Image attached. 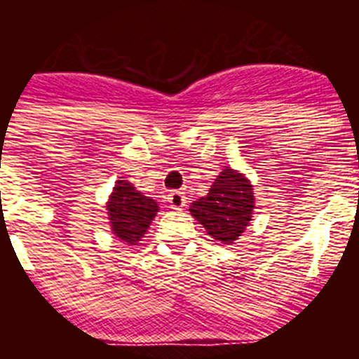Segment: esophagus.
Returning <instances> with one entry per match:
<instances>
[{"label": "esophagus", "instance_id": "1", "mask_svg": "<svg viewBox=\"0 0 359 359\" xmlns=\"http://www.w3.org/2000/svg\"><path fill=\"white\" fill-rule=\"evenodd\" d=\"M167 201H169L170 208H183L187 207V196L183 194L182 190H172L169 196H167Z\"/></svg>", "mask_w": 359, "mask_h": 359}]
</instances>
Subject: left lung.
I'll return each mask as SVG.
<instances>
[{"instance_id":"left-lung-1","label":"left lung","mask_w":359,"mask_h":359,"mask_svg":"<svg viewBox=\"0 0 359 359\" xmlns=\"http://www.w3.org/2000/svg\"><path fill=\"white\" fill-rule=\"evenodd\" d=\"M253 189L243 174L224 169L215 177L205 198L190 205V214L205 226L208 236L231 244L252 221Z\"/></svg>"}]
</instances>
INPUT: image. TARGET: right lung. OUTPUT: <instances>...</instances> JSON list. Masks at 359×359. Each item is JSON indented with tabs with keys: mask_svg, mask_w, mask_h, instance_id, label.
<instances>
[{
	"mask_svg": "<svg viewBox=\"0 0 359 359\" xmlns=\"http://www.w3.org/2000/svg\"><path fill=\"white\" fill-rule=\"evenodd\" d=\"M156 212L158 205L154 199L142 196L126 180L116 182L115 190L107 203V215H109L111 230L123 243L138 244Z\"/></svg>",
	"mask_w": 359,
	"mask_h": 359,
	"instance_id": "right-lung-1",
	"label": "right lung"
}]
</instances>
